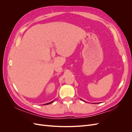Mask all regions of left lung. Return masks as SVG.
<instances>
[{
  "label": "left lung",
  "mask_w": 132,
  "mask_h": 132,
  "mask_svg": "<svg viewBox=\"0 0 132 132\" xmlns=\"http://www.w3.org/2000/svg\"><path fill=\"white\" fill-rule=\"evenodd\" d=\"M80 100H82V101H84L83 100H82V99H81V98H80ZM84 101V102H86V101Z\"/></svg>",
  "instance_id": "left-lung-1"
}]
</instances>
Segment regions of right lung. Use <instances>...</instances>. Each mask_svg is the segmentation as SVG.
<instances>
[{
  "label": "right lung",
  "mask_w": 132,
  "mask_h": 132,
  "mask_svg": "<svg viewBox=\"0 0 132 132\" xmlns=\"http://www.w3.org/2000/svg\"><path fill=\"white\" fill-rule=\"evenodd\" d=\"M54 100H53V101H51V102H48V103H45V104H44L43 105H49V104H50V103H52V102H53V101H54Z\"/></svg>",
  "instance_id": "add662e5"
}]
</instances>
